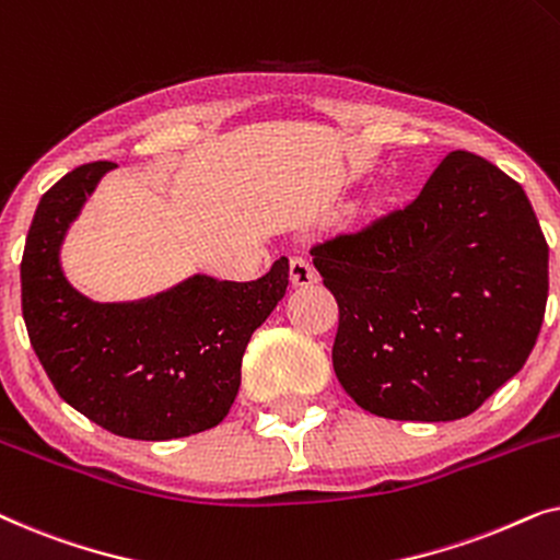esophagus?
I'll list each match as a JSON object with an SVG mask.
<instances>
[{
    "label": "esophagus",
    "mask_w": 560,
    "mask_h": 560,
    "mask_svg": "<svg viewBox=\"0 0 560 560\" xmlns=\"http://www.w3.org/2000/svg\"><path fill=\"white\" fill-rule=\"evenodd\" d=\"M290 282H293L295 288L311 285V282H316V267H313L305 257H293L290 259Z\"/></svg>",
    "instance_id": "1"
}]
</instances>
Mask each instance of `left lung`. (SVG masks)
<instances>
[{
    "label": "left lung",
    "mask_w": 560,
    "mask_h": 560,
    "mask_svg": "<svg viewBox=\"0 0 560 560\" xmlns=\"http://www.w3.org/2000/svg\"><path fill=\"white\" fill-rule=\"evenodd\" d=\"M339 303L334 372L389 420L471 416L515 377L548 301V244L525 190L474 152L418 198L311 249Z\"/></svg>",
    "instance_id": "1"
}]
</instances>
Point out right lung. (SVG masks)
<instances>
[{"instance_id": "obj_1", "label": "right lung", "mask_w": 560, "mask_h": 560, "mask_svg": "<svg viewBox=\"0 0 560 560\" xmlns=\"http://www.w3.org/2000/svg\"><path fill=\"white\" fill-rule=\"evenodd\" d=\"M114 163H89L40 198L22 255V318L63 400L106 431L171 441L219 425L242 382V357L288 290L285 257L252 282L209 275L158 295L98 303L60 265L68 226Z\"/></svg>"}]
</instances>
